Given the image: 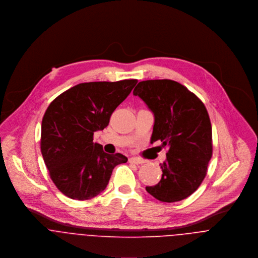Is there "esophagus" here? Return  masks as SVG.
Masks as SVG:
<instances>
[{
	"label": "esophagus",
	"mask_w": 258,
	"mask_h": 258,
	"mask_svg": "<svg viewBox=\"0 0 258 258\" xmlns=\"http://www.w3.org/2000/svg\"><path fill=\"white\" fill-rule=\"evenodd\" d=\"M129 162L138 165V164H143L145 161H144L143 159H141V158H138V157H131V158L129 159Z\"/></svg>",
	"instance_id": "34e87169"
}]
</instances>
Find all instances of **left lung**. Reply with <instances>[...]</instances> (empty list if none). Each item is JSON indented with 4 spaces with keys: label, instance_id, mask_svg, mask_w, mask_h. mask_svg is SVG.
Instances as JSON below:
<instances>
[{
    "label": "left lung",
    "instance_id": "left-lung-1",
    "mask_svg": "<svg viewBox=\"0 0 258 258\" xmlns=\"http://www.w3.org/2000/svg\"><path fill=\"white\" fill-rule=\"evenodd\" d=\"M133 94L154 114L151 143L160 140L168 147L167 160L161 164V181L146 190L161 202L182 201L202 184L213 156L208 110L196 94L170 79L141 81Z\"/></svg>",
    "mask_w": 258,
    "mask_h": 258
}]
</instances>
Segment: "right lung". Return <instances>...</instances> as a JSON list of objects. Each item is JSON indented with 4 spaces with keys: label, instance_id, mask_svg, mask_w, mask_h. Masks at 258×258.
<instances>
[{
    "label": "right lung",
    "instance_id": "1",
    "mask_svg": "<svg viewBox=\"0 0 258 258\" xmlns=\"http://www.w3.org/2000/svg\"><path fill=\"white\" fill-rule=\"evenodd\" d=\"M137 79L79 83L58 95L42 121L40 151L50 179L67 197L85 201L105 189L113 169L128 161L107 154L93 134L108 126L111 114Z\"/></svg>",
    "mask_w": 258,
    "mask_h": 258
}]
</instances>
